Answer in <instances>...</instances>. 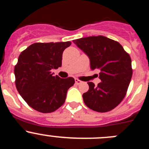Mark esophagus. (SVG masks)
<instances>
[{"label": "esophagus", "mask_w": 149, "mask_h": 149, "mask_svg": "<svg viewBox=\"0 0 149 149\" xmlns=\"http://www.w3.org/2000/svg\"><path fill=\"white\" fill-rule=\"evenodd\" d=\"M75 83L76 84H77V85H79V84H80V83H82V81L81 80H78V79H77V78H75Z\"/></svg>", "instance_id": "esophagus-1"}]
</instances>
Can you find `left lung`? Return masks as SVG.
<instances>
[{
    "label": "left lung",
    "mask_w": 149,
    "mask_h": 149,
    "mask_svg": "<svg viewBox=\"0 0 149 149\" xmlns=\"http://www.w3.org/2000/svg\"><path fill=\"white\" fill-rule=\"evenodd\" d=\"M88 56L91 69L100 71L101 83L97 86L88 82L89 89L83 94L84 103L94 111L113 110L125 97L132 76L130 55L116 41L103 36L73 40Z\"/></svg>",
    "instance_id": "obj_1"
}]
</instances>
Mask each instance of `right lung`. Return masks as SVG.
<instances>
[{
	"label": "right lung",
	"instance_id": "obj_1",
	"mask_svg": "<svg viewBox=\"0 0 149 149\" xmlns=\"http://www.w3.org/2000/svg\"><path fill=\"white\" fill-rule=\"evenodd\" d=\"M71 44L34 43L19 55L15 66V85L22 99L34 110L52 113L64 103L74 79L53 76L51 70L61 66L63 50Z\"/></svg>",
	"mask_w": 149,
	"mask_h": 149
}]
</instances>
